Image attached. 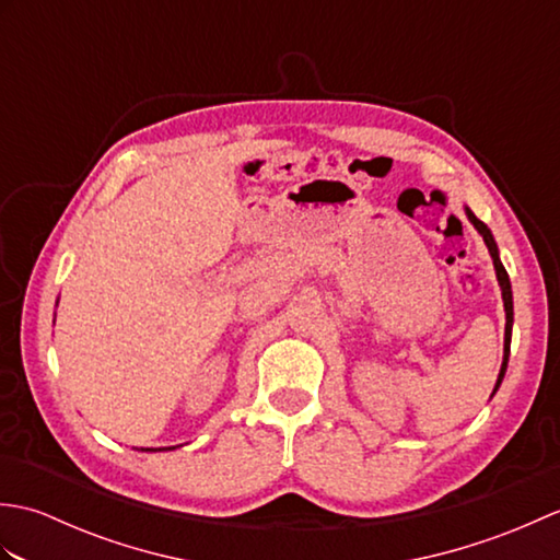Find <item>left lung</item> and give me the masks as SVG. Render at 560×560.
Segmentation results:
<instances>
[{"mask_svg":"<svg viewBox=\"0 0 560 560\" xmlns=\"http://www.w3.org/2000/svg\"><path fill=\"white\" fill-rule=\"evenodd\" d=\"M467 217H469V221L474 223V229H477V231L483 235V243H486V247H489V253H491V257H493V267H495L498 283H501V291H503V305H505V347H503V365H501V373H498V383H495V389H498V387H501V383H503V375H505V368H508L510 335H513V289H510L508 271H505V267L501 265V257H498V245H495V241H493L489 225H486L483 221H479L477 217H474L471 209H467ZM495 389H493V395H495Z\"/></svg>","mask_w":560,"mask_h":560,"instance_id":"1","label":"left lung"}]
</instances>
